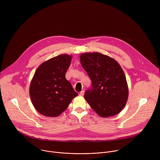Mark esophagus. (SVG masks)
Returning a JSON list of instances; mask_svg holds the SVG:
<instances>
[{"label": "esophagus", "instance_id": "esophagus-1", "mask_svg": "<svg viewBox=\"0 0 160 160\" xmlns=\"http://www.w3.org/2000/svg\"><path fill=\"white\" fill-rule=\"evenodd\" d=\"M84 93H85V91H84V90H82V91H81V92H80V94H79L80 96H83V95H84Z\"/></svg>", "mask_w": 160, "mask_h": 160}]
</instances>
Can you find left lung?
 <instances>
[{
    "label": "left lung",
    "instance_id": "1",
    "mask_svg": "<svg viewBox=\"0 0 160 160\" xmlns=\"http://www.w3.org/2000/svg\"><path fill=\"white\" fill-rule=\"evenodd\" d=\"M80 62L92 82L84 98L98 115L103 118L117 115L126 105L128 88L119 63L100 52H85Z\"/></svg>",
    "mask_w": 160,
    "mask_h": 160
}]
</instances>
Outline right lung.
I'll return each mask as SVG.
<instances>
[{
  "label": "right lung",
  "instance_id": "obj_1",
  "mask_svg": "<svg viewBox=\"0 0 160 160\" xmlns=\"http://www.w3.org/2000/svg\"><path fill=\"white\" fill-rule=\"evenodd\" d=\"M72 55L61 54L42 62L32 79L29 93L32 102L41 115L57 117L78 96L65 75Z\"/></svg>",
  "mask_w": 160,
  "mask_h": 160
}]
</instances>
